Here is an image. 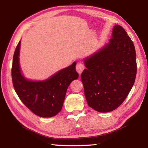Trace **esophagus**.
Returning a JSON list of instances; mask_svg holds the SVG:
<instances>
[{"mask_svg":"<svg viewBox=\"0 0 148 148\" xmlns=\"http://www.w3.org/2000/svg\"><path fill=\"white\" fill-rule=\"evenodd\" d=\"M84 64L81 63V62H78V63H77L76 66V71L78 72V73L80 74L82 73L83 71L84 70Z\"/></svg>","mask_w":148,"mask_h":148,"instance_id":"1","label":"esophagus"}]
</instances>
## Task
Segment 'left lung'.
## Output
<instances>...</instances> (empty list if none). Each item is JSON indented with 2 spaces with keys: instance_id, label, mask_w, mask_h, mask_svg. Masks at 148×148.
I'll return each mask as SVG.
<instances>
[{
  "instance_id": "8db88e82",
  "label": "left lung",
  "mask_w": 148,
  "mask_h": 148,
  "mask_svg": "<svg viewBox=\"0 0 148 148\" xmlns=\"http://www.w3.org/2000/svg\"><path fill=\"white\" fill-rule=\"evenodd\" d=\"M84 63L81 79L89 106L99 112L118 108L133 86L137 71L134 44L125 29L115 25L109 44Z\"/></svg>"
}]
</instances>
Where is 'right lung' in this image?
Returning a JSON list of instances; mask_svg holds the SVG:
<instances>
[{
    "label": "right lung",
    "instance_id": "right-lung-1",
    "mask_svg": "<svg viewBox=\"0 0 148 148\" xmlns=\"http://www.w3.org/2000/svg\"><path fill=\"white\" fill-rule=\"evenodd\" d=\"M20 42L15 50L12 67L14 88L21 102L36 116L50 117L61 111L70 84L77 79L76 62L42 82H32L22 76L19 64Z\"/></svg>",
    "mask_w": 148,
    "mask_h": 148
}]
</instances>
